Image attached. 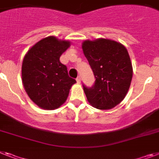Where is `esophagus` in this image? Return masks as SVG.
Masks as SVG:
<instances>
[{"instance_id":"obj_1","label":"esophagus","mask_w":159,"mask_h":159,"mask_svg":"<svg viewBox=\"0 0 159 159\" xmlns=\"http://www.w3.org/2000/svg\"><path fill=\"white\" fill-rule=\"evenodd\" d=\"M76 81H77V83H78V84H80V83L81 82V78H80V76H78L76 78Z\"/></svg>"}]
</instances>
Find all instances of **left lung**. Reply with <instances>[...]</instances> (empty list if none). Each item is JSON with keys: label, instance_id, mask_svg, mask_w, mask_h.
I'll list each match as a JSON object with an SVG mask.
<instances>
[{"label": "left lung", "instance_id": "left-lung-1", "mask_svg": "<svg viewBox=\"0 0 159 159\" xmlns=\"http://www.w3.org/2000/svg\"><path fill=\"white\" fill-rule=\"evenodd\" d=\"M82 48L96 79L93 87L83 85L88 101L99 110L114 108L124 99L132 79L127 48L119 42L103 38L84 40Z\"/></svg>", "mask_w": 159, "mask_h": 159}]
</instances>
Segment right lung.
Returning a JSON list of instances; mask_svg holds the SVG:
<instances>
[{
  "label": "right lung",
  "instance_id": "1",
  "mask_svg": "<svg viewBox=\"0 0 159 159\" xmlns=\"http://www.w3.org/2000/svg\"><path fill=\"white\" fill-rule=\"evenodd\" d=\"M70 45L68 40L48 36L27 51L22 65V80L31 100L44 110H54L66 102L75 80L68 75L60 57Z\"/></svg>",
  "mask_w": 159,
  "mask_h": 159
}]
</instances>
